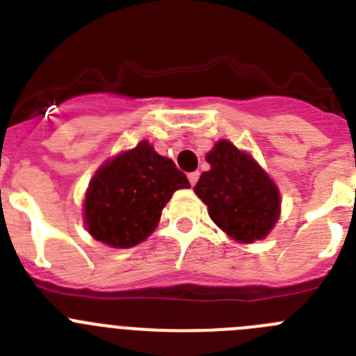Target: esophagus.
<instances>
[{"mask_svg":"<svg viewBox=\"0 0 356 356\" xmlns=\"http://www.w3.org/2000/svg\"><path fill=\"white\" fill-rule=\"evenodd\" d=\"M198 177H200V174H198V172H191V174H188V181H190L191 186L197 184Z\"/></svg>","mask_w":356,"mask_h":356,"instance_id":"esophagus-1","label":"esophagus"}]
</instances>
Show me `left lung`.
Segmentation results:
<instances>
[{"label":"left lung","instance_id":"left-lung-1","mask_svg":"<svg viewBox=\"0 0 356 356\" xmlns=\"http://www.w3.org/2000/svg\"><path fill=\"white\" fill-rule=\"evenodd\" d=\"M195 193L223 232L239 243L264 239L280 216V193L254 158L227 140L214 143L206 156Z\"/></svg>","mask_w":356,"mask_h":356}]
</instances>
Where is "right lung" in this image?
<instances>
[{
    "mask_svg": "<svg viewBox=\"0 0 356 356\" xmlns=\"http://www.w3.org/2000/svg\"><path fill=\"white\" fill-rule=\"evenodd\" d=\"M190 182L149 142L115 156L95 172L85 195V225L113 248H131L154 232L163 207Z\"/></svg>",
    "mask_w": 356,
    "mask_h": 356,
    "instance_id": "1",
    "label": "right lung"
}]
</instances>
